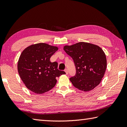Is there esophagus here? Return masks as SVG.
<instances>
[{"instance_id":"obj_1","label":"esophagus","mask_w":127,"mask_h":127,"mask_svg":"<svg viewBox=\"0 0 127 127\" xmlns=\"http://www.w3.org/2000/svg\"><path fill=\"white\" fill-rule=\"evenodd\" d=\"M64 71H65V73H66V74L67 75V74H68V70L67 69H65V70H64Z\"/></svg>"}]
</instances>
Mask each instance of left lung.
I'll return each mask as SVG.
<instances>
[{
	"label": "left lung",
	"instance_id": "obj_1",
	"mask_svg": "<svg viewBox=\"0 0 127 127\" xmlns=\"http://www.w3.org/2000/svg\"><path fill=\"white\" fill-rule=\"evenodd\" d=\"M64 50L73 58L76 74L71 77L74 86L83 91H89L99 85L105 74L107 60L100 47L81 42L65 46Z\"/></svg>",
	"mask_w": 127,
	"mask_h": 127
}]
</instances>
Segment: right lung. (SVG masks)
I'll use <instances>...</instances> for the list:
<instances>
[{
    "label": "right lung",
    "mask_w": 127,
    "mask_h": 127,
    "mask_svg": "<svg viewBox=\"0 0 127 127\" xmlns=\"http://www.w3.org/2000/svg\"><path fill=\"white\" fill-rule=\"evenodd\" d=\"M56 46L39 43L27 47L22 51L17 63V70L26 88L41 94L54 88L57 78L64 71L58 69V63H52L51 56L58 50Z\"/></svg>",
    "instance_id": "1"
}]
</instances>
